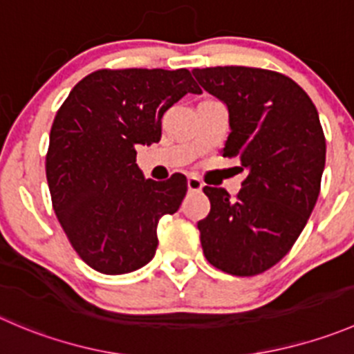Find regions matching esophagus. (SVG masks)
<instances>
[{
    "instance_id": "obj_1",
    "label": "esophagus",
    "mask_w": 354,
    "mask_h": 354,
    "mask_svg": "<svg viewBox=\"0 0 354 354\" xmlns=\"http://www.w3.org/2000/svg\"><path fill=\"white\" fill-rule=\"evenodd\" d=\"M187 185H188V190L190 192H201L202 188H204V183H202L197 176H188Z\"/></svg>"
}]
</instances>
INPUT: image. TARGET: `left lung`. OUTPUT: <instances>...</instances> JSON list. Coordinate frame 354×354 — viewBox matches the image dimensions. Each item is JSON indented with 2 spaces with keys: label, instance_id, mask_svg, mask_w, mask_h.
<instances>
[{
  "label": "left lung",
  "instance_id": "1",
  "mask_svg": "<svg viewBox=\"0 0 354 354\" xmlns=\"http://www.w3.org/2000/svg\"><path fill=\"white\" fill-rule=\"evenodd\" d=\"M198 84L228 107L223 149L247 169L235 197L204 187L211 202L197 223L214 268L254 277L275 266L306 226L320 194L325 136L306 91L280 72L225 65L194 68Z\"/></svg>",
  "mask_w": 354,
  "mask_h": 354
}]
</instances>
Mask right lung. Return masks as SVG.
Wrapping results in <instances>:
<instances>
[{"label":"right lung","instance_id":"1","mask_svg":"<svg viewBox=\"0 0 354 354\" xmlns=\"http://www.w3.org/2000/svg\"><path fill=\"white\" fill-rule=\"evenodd\" d=\"M187 93H202L187 68H100L58 109L46 153L51 204L71 245L97 272L145 266L159 219L180 207L187 178L145 180L136 145L159 142L164 112Z\"/></svg>","mask_w":354,"mask_h":354}]
</instances>
